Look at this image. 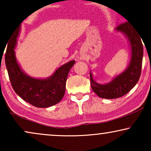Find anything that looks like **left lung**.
<instances>
[{
    "label": "left lung",
    "mask_w": 151,
    "mask_h": 151,
    "mask_svg": "<svg viewBox=\"0 0 151 151\" xmlns=\"http://www.w3.org/2000/svg\"><path fill=\"white\" fill-rule=\"evenodd\" d=\"M115 30L122 32L128 38L131 49V59L126 70L107 84L97 83L93 79L92 73L90 72L91 86L93 91L100 98L105 99H115L124 96L135 86L141 75L143 58L142 38L129 22L119 24Z\"/></svg>",
    "instance_id": "obj_1"
}]
</instances>
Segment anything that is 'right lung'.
Wrapping results in <instances>:
<instances>
[{
  "label": "right lung",
  "mask_w": 151,
  "mask_h": 151,
  "mask_svg": "<svg viewBox=\"0 0 151 151\" xmlns=\"http://www.w3.org/2000/svg\"><path fill=\"white\" fill-rule=\"evenodd\" d=\"M20 25L16 29L8 42L5 65L14 91L22 100L38 108H47L56 104L65 93L66 81L69 70L75 64L71 60L65 64L46 79H37L27 75L16 58L15 51Z\"/></svg>",
  "instance_id": "1"
}]
</instances>
